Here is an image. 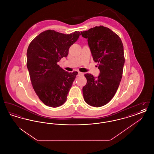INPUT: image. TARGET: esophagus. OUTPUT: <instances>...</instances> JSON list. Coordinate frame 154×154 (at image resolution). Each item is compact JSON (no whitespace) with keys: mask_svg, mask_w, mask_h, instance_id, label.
Segmentation results:
<instances>
[{"mask_svg":"<svg viewBox=\"0 0 154 154\" xmlns=\"http://www.w3.org/2000/svg\"><path fill=\"white\" fill-rule=\"evenodd\" d=\"M84 75V73H81V72H78V75H79V76H81V75Z\"/></svg>","mask_w":154,"mask_h":154,"instance_id":"esophagus-1","label":"esophagus"}]
</instances>
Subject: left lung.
Wrapping results in <instances>:
<instances>
[{"label":"left lung","mask_w":154,"mask_h":154,"mask_svg":"<svg viewBox=\"0 0 154 154\" xmlns=\"http://www.w3.org/2000/svg\"><path fill=\"white\" fill-rule=\"evenodd\" d=\"M81 33L87 38L93 59L100 70L96 77L91 74L84 75L87 82L82 88L84 99L91 106L102 107L114 97L121 80L125 63L123 44L116 33L103 26Z\"/></svg>","instance_id":"1"}]
</instances>
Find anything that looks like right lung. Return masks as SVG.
Masks as SVG:
<instances>
[{"label": "right lung", "mask_w": 154, "mask_h": 154, "mask_svg": "<svg viewBox=\"0 0 154 154\" xmlns=\"http://www.w3.org/2000/svg\"><path fill=\"white\" fill-rule=\"evenodd\" d=\"M80 35L79 31L66 35L47 30L30 43L26 65L30 81L37 95L46 106L57 107L66 101L78 73L66 72L57 63L67 56L69 48Z\"/></svg>", "instance_id": "right-lung-1"}]
</instances>
